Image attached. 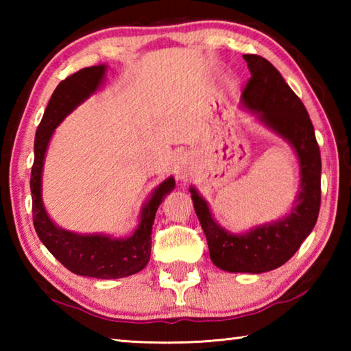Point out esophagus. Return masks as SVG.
Wrapping results in <instances>:
<instances>
[{
    "instance_id": "esophagus-1",
    "label": "esophagus",
    "mask_w": 351,
    "mask_h": 351,
    "mask_svg": "<svg viewBox=\"0 0 351 351\" xmlns=\"http://www.w3.org/2000/svg\"><path fill=\"white\" fill-rule=\"evenodd\" d=\"M175 175L180 180H187L193 171V159L190 156V153H181L180 156L175 159Z\"/></svg>"
}]
</instances>
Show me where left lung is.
<instances>
[{
    "mask_svg": "<svg viewBox=\"0 0 351 351\" xmlns=\"http://www.w3.org/2000/svg\"><path fill=\"white\" fill-rule=\"evenodd\" d=\"M251 79L243 90V104L294 147L300 159V195L291 215L245 235H234L213 221L206 201L190 189L195 212L204 230L213 265L229 272L260 274L287 263L317 221L320 209V150L308 111L297 94L266 58L243 56Z\"/></svg>",
    "mask_w": 351,
    "mask_h": 351,
    "instance_id": "obj_1",
    "label": "left lung"
}]
</instances>
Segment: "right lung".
<instances>
[{"mask_svg":"<svg viewBox=\"0 0 351 351\" xmlns=\"http://www.w3.org/2000/svg\"><path fill=\"white\" fill-rule=\"evenodd\" d=\"M105 66L83 68L58 83L47 104L34 142V165L31 171L34 228L43 245L60 263L77 276L94 278H121L145 268L152 252V226L162 198L175 187L169 178L154 190L141 215V223L132 237L112 240L104 235H75L58 229L46 215L41 203V170L47 144L56 127L77 105L97 90Z\"/></svg>","mask_w":351,"mask_h":351,"instance_id":"right-lung-1","label":"right lung"}]
</instances>
